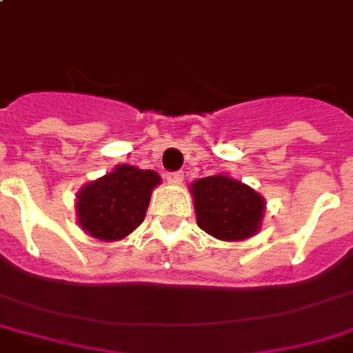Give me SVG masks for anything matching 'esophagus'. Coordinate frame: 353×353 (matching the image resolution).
I'll use <instances>...</instances> for the list:
<instances>
[{"mask_svg": "<svg viewBox=\"0 0 353 353\" xmlns=\"http://www.w3.org/2000/svg\"><path fill=\"white\" fill-rule=\"evenodd\" d=\"M166 179H168V183H172V185H181L183 172H170V174L166 176Z\"/></svg>", "mask_w": 353, "mask_h": 353, "instance_id": "34e87169", "label": "esophagus"}]
</instances>
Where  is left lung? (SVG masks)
<instances>
[{
    "label": "left lung",
    "mask_w": 353,
    "mask_h": 353,
    "mask_svg": "<svg viewBox=\"0 0 353 353\" xmlns=\"http://www.w3.org/2000/svg\"><path fill=\"white\" fill-rule=\"evenodd\" d=\"M196 220L201 230L220 241H244L261 228L265 198L233 177L209 176L190 185Z\"/></svg>",
    "instance_id": "obj_1"
}]
</instances>
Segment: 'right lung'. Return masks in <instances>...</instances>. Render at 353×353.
I'll list each match as a JSON object with an SVG mask.
<instances>
[{
  "instance_id": "add662e5",
  "label": "right lung",
  "mask_w": 353,
  "mask_h": 353,
  "mask_svg": "<svg viewBox=\"0 0 353 353\" xmlns=\"http://www.w3.org/2000/svg\"><path fill=\"white\" fill-rule=\"evenodd\" d=\"M159 183L157 172L118 165L77 192V222L94 239L120 241L142 224Z\"/></svg>"
}]
</instances>
